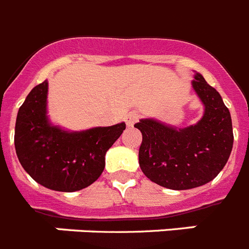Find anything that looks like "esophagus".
I'll return each instance as SVG.
<instances>
[{"mask_svg": "<svg viewBox=\"0 0 249 249\" xmlns=\"http://www.w3.org/2000/svg\"><path fill=\"white\" fill-rule=\"evenodd\" d=\"M139 120V114L135 113V112H129L126 116V124L128 127H132L136 122Z\"/></svg>", "mask_w": 249, "mask_h": 249, "instance_id": "esophagus-1", "label": "esophagus"}]
</instances>
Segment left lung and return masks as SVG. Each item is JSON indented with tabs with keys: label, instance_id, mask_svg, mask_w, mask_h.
Returning <instances> with one entry per match:
<instances>
[{
	"label": "left lung",
	"instance_id": "left-lung-1",
	"mask_svg": "<svg viewBox=\"0 0 249 249\" xmlns=\"http://www.w3.org/2000/svg\"><path fill=\"white\" fill-rule=\"evenodd\" d=\"M205 106L196 124L182 129L155 120H141L135 127L142 133L139 162L142 173L157 185L186 190L212 181L222 171L233 147L229 109L220 94L200 74L193 80Z\"/></svg>",
	"mask_w": 249,
	"mask_h": 249
}]
</instances>
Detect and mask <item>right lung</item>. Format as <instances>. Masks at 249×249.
<instances>
[{
	"instance_id": "1",
	"label": "right lung",
	"mask_w": 249,
	"mask_h": 249,
	"mask_svg": "<svg viewBox=\"0 0 249 249\" xmlns=\"http://www.w3.org/2000/svg\"><path fill=\"white\" fill-rule=\"evenodd\" d=\"M48 82L29 93L20 107L15 126L18 161L36 182L56 191L82 190L98 179L104 170L108 148L126 128L110 127L67 132L50 126L46 118Z\"/></svg>"
}]
</instances>
